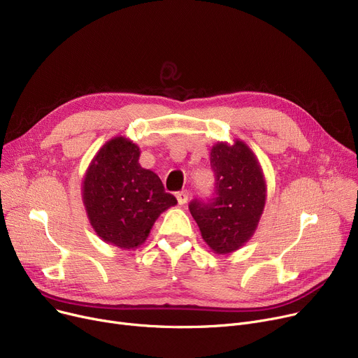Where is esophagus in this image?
I'll list each match as a JSON object with an SVG mask.
<instances>
[{"mask_svg": "<svg viewBox=\"0 0 358 358\" xmlns=\"http://www.w3.org/2000/svg\"><path fill=\"white\" fill-rule=\"evenodd\" d=\"M189 197H190L189 190H181L177 193V200H178V204H181V206L189 201Z\"/></svg>", "mask_w": 358, "mask_h": 358, "instance_id": "34e87169", "label": "esophagus"}]
</instances>
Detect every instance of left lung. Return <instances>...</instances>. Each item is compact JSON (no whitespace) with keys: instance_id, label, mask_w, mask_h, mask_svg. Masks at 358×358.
Masks as SVG:
<instances>
[{"instance_id":"1","label":"left lung","mask_w":358,"mask_h":358,"mask_svg":"<svg viewBox=\"0 0 358 358\" xmlns=\"http://www.w3.org/2000/svg\"><path fill=\"white\" fill-rule=\"evenodd\" d=\"M215 197L194 199L189 209L204 242L216 254L239 250L254 235L264 210L267 187L261 165L242 141L217 142L210 152Z\"/></svg>"}]
</instances>
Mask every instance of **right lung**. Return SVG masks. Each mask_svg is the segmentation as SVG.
I'll return each instance as SVG.
<instances>
[{
    "label": "right lung",
    "mask_w": 358,
    "mask_h": 358,
    "mask_svg": "<svg viewBox=\"0 0 358 358\" xmlns=\"http://www.w3.org/2000/svg\"><path fill=\"white\" fill-rule=\"evenodd\" d=\"M139 146L117 136L103 145L83 182V200L96 234L110 245L135 250L177 199L159 177L139 165Z\"/></svg>",
    "instance_id": "1"
}]
</instances>
